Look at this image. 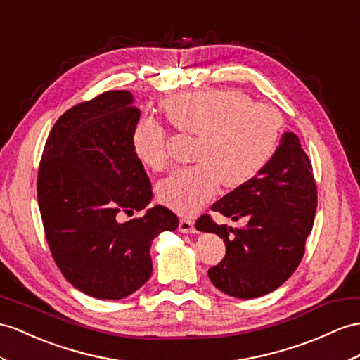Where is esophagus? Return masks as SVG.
<instances>
[{
	"label": "esophagus",
	"instance_id": "1",
	"mask_svg": "<svg viewBox=\"0 0 360 360\" xmlns=\"http://www.w3.org/2000/svg\"><path fill=\"white\" fill-rule=\"evenodd\" d=\"M179 231L183 233H195V224L189 218H181L180 223H179Z\"/></svg>",
	"mask_w": 360,
	"mask_h": 360
}]
</instances>
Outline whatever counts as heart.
Returning a JSON list of instances; mask_svg holds the SVG:
<instances>
[{"mask_svg":"<svg viewBox=\"0 0 360 360\" xmlns=\"http://www.w3.org/2000/svg\"><path fill=\"white\" fill-rule=\"evenodd\" d=\"M162 110L175 129L197 136L194 160L198 163L172 172L157 188L162 203L179 214L197 212L221 183L240 188L255 179L281 137L279 111L235 90L180 93L165 99ZM131 146L148 168L168 165L166 131L150 117L136 124Z\"/></svg>","mask_w":360,"mask_h":360,"instance_id":"heart-1","label":"heart"}]
</instances>
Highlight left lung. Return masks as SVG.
Segmentation results:
<instances>
[{"label":"left lung","mask_w":360,"mask_h":360,"mask_svg":"<svg viewBox=\"0 0 360 360\" xmlns=\"http://www.w3.org/2000/svg\"><path fill=\"white\" fill-rule=\"evenodd\" d=\"M318 206L309 155L296 134L285 133L275 154L255 179L215 201L212 210L246 227L217 224L200 217L197 229L221 236L226 255L207 276L223 293L252 300L284 284L304 257Z\"/></svg>","instance_id":"obj_1"}]
</instances>
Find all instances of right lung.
<instances>
[{
    "label": "right lung",
    "instance_id": "right-lung-1",
    "mask_svg": "<svg viewBox=\"0 0 360 360\" xmlns=\"http://www.w3.org/2000/svg\"><path fill=\"white\" fill-rule=\"evenodd\" d=\"M127 90L75 105L51 128L38 171V205L56 266L67 281L98 300H122L153 274L150 249L179 218L157 205L143 210L151 181L131 146L140 110Z\"/></svg>",
    "mask_w": 360,
    "mask_h": 360
}]
</instances>
